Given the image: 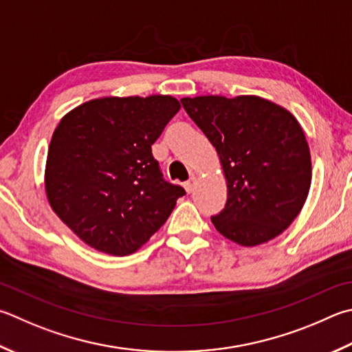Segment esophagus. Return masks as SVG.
I'll use <instances>...</instances> for the list:
<instances>
[{"label": "esophagus", "mask_w": 352, "mask_h": 352, "mask_svg": "<svg viewBox=\"0 0 352 352\" xmlns=\"http://www.w3.org/2000/svg\"><path fill=\"white\" fill-rule=\"evenodd\" d=\"M194 188H195V178L190 177L189 180H188L186 183H184V189H186L188 192L190 194V192H192V190H194Z\"/></svg>", "instance_id": "1"}]
</instances>
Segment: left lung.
<instances>
[{
	"mask_svg": "<svg viewBox=\"0 0 352 352\" xmlns=\"http://www.w3.org/2000/svg\"><path fill=\"white\" fill-rule=\"evenodd\" d=\"M182 104L217 149L226 177V204L210 217L217 231L241 246L282 234L311 186L309 146L297 120L249 95L183 98Z\"/></svg>",
	"mask_w": 352,
	"mask_h": 352,
	"instance_id": "8db88e82",
	"label": "left lung"
}]
</instances>
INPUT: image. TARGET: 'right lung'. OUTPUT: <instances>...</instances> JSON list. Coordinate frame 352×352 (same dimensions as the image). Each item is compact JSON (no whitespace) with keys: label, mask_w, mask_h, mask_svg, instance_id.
Instances as JSON below:
<instances>
[{"label":"right lung","mask_w":352,"mask_h":352,"mask_svg":"<svg viewBox=\"0 0 352 352\" xmlns=\"http://www.w3.org/2000/svg\"><path fill=\"white\" fill-rule=\"evenodd\" d=\"M178 111L169 95L107 97L75 107L56 126L47 152V198L89 246L111 255L135 252L186 194L164 180L152 155Z\"/></svg>","instance_id":"right-lung-1"}]
</instances>
